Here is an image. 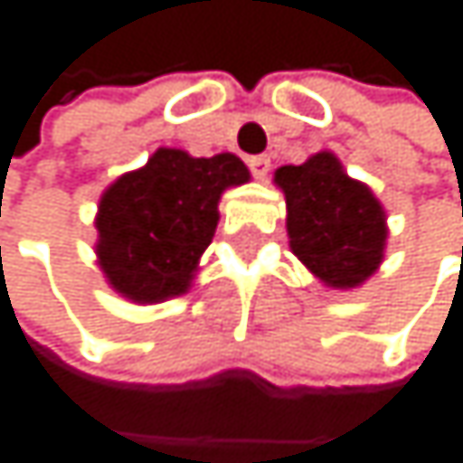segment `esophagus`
<instances>
[{"instance_id":"obj_1","label":"esophagus","mask_w":463,"mask_h":463,"mask_svg":"<svg viewBox=\"0 0 463 463\" xmlns=\"http://www.w3.org/2000/svg\"><path fill=\"white\" fill-rule=\"evenodd\" d=\"M247 166H250V172L258 177V180H263L266 175H269V166H272V161L266 155H252L250 161H247Z\"/></svg>"}]
</instances>
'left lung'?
<instances>
[{"label":"left lung","mask_w":463,"mask_h":463,"mask_svg":"<svg viewBox=\"0 0 463 463\" xmlns=\"http://www.w3.org/2000/svg\"><path fill=\"white\" fill-rule=\"evenodd\" d=\"M291 252L330 288H355L378 272L386 250V211L369 185L353 180L333 152L280 166Z\"/></svg>","instance_id":"obj_1"}]
</instances>
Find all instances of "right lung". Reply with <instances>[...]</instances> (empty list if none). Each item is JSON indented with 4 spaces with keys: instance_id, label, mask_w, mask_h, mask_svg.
Returning a JSON list of instances; mask_svg holds the SVG:
<instances>
[{
    "instance_id": "add662e5",
    "label": "right lung",
    "mask_w": 463,
    "mask_h": 463,
    "mask_svg": "<svg viewBox=\"0 0 463 463\" xmlns=\"http://www.w3.org/2000/svg\"><path fill=\"white\" fill-rule=\"evenodd\" d=\"M247 180L236 155L191 157L169 146L121 175L97 213V258L110 288L138 306L185 294L216 233L222 191Z\"/></svg>"
}]
</instances>
